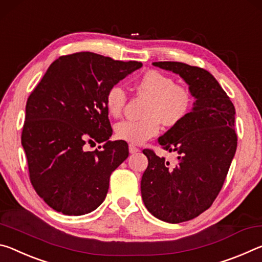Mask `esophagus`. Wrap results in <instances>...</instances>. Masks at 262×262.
<instances>
[{
  "label": "esophagus",
  "mask_w": 262,
  "mask_h": 262,
  "mask_svg": "<svg viewBox=\"0 0 262 262\" xmlns=\"http://www.w3.org/2000/svg\"><path fill=\"white\" fill-rule=\"evenodd\" d=\"M128 152H130L131 154H136L139 152V148L136 147L135 145H128Z\"/></svg>",
  "instance_id": "1"
}]
</instances>
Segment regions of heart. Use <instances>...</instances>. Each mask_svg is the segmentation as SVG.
Masks as SVG:
<instances>
[{
	"instance_id": "1",
	"label": "heart",
	"mask_w": 262,
	"mask_h": 262,
	"mask_svg": "<svg viewBox=\"0 0 262 262\" xmlns=\"http://www.w3.org/2000/svg\"><path fill=\"white\" fill-rule=\"evenodd\" d=\"M137 91L148 102L145 106L143 119H124L116 124L115 134L118 139L131 144H143L156 137L160 131V122L165 126H175L181 123L192 105L190 92L177 84L170 76L158 71H148L136 84ZM126 104V93L119 84H115L105 94V105L109 114L118 117Z\"/></svg>"
}]
</instances>
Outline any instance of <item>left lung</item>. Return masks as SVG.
<instances>
[{
  "mask_svg": "<svg viewBox=\"0 0 262 262\" xmlns=\"http://www.w3.org/2000/svg\"><path fill=\"white\" fill-rule=\"evenodd\" d=\"M179 74L196 98L194 108L158 141L177 152L178 164L169 166L152 149H144L148 166L141 178L145 207L167 223L190 221L211 207L223 187L237 149L235 110L218 81L203 68L177 61L153 62Z\"/></svg>",
  "mask_w": 262,
  "mask_h": 262,
  "instance_id": "left-lung-1",
  "label": "left lung"
}]
</instances>
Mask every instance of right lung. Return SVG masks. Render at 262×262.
Masks as SVG:
<instances>
[{
    "label": "right lung",
    "instance_id": "right-lung-1",
    "mask_svg": "<svg viewBox=\"0 0 262 262\" xmlns=\"http://www.w3.org/2000/svg\"><path fill=\"white\" fill-rule=\"evenodd\" d=\"M141 66L93 52L62 55L29 96L22 146L30 181L55 211L81 216L104 201L111 173L128 157L125 141L109 140L105 94ZM94 141L106 144L85 151Z\"/></svg>",
    "mask_w": 262,
    "mask_h": 262
}]
</instances>
